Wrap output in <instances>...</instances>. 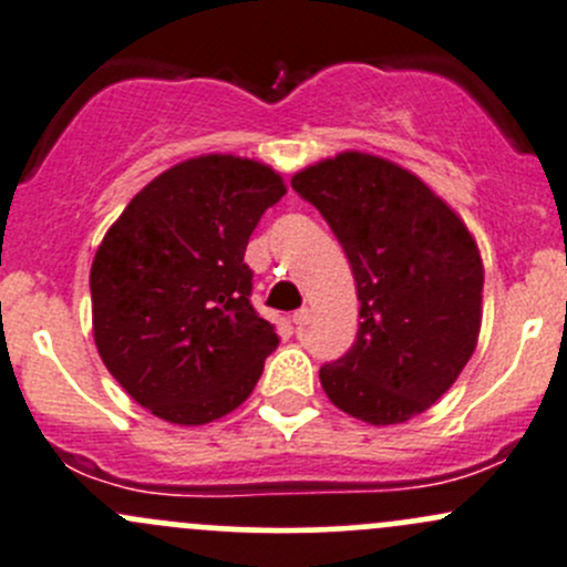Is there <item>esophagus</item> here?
Returning <instances> with one entry per match:
<instances>
[{"mask_svg":"<svg viewBox=\"0 0 567 567\" xmlns=\"http://www.w3.org/2000/svg\"><path fill=\"white\" fill-rule=\"evenodd\" d=\"M312 320V310H307V307H301V310H296L293 312V323H296V329H305L307 323H310Z\"/></svg>","mask_w":567,"mask_h":567,"instance_id":"obj_1","label":"esophagus"}]
</instances>
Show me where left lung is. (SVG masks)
<instances>
[{"mask_svg": "<svg viewBox=\"0 0 567 567\" xmlns=\"http://www.w3.org/2000/svg\"><path fill=\"white\" fill-rule=\"evenodd\" d=\"M290 183L329 221L357 279V340L320 368V386L337 409L370 425L422 414L477 348V241L427 183L373 153H337Z\"/></svg>", "mask_w": 567, "mask_h": 567, "instance_id": "obj_1", "label": "left lung"}]
</instances>
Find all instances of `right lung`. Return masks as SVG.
I'll return each mask as SVG.
<instances>
[{"label": "right lung", "mask_w": 567, "mask_h": 567, "mask_svg": "<svg viewBox=\"0 0 567 567\" xmlns=\"http://www.w3.org/2000/svg\"><path fill=\"white\" fill-rule=\"evenodd\" d=\"M285 192L268 164L208 153L153 177L106 230L90 268L95 348L158 420L205 425L255 390L279 337L249 305L244 251Z\"/></svg>", "instance_id": "add662e5"}]
</instances>
